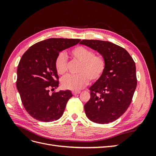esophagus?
Instances as JSON below:
<instances>
[{
  "label": "esophagus",
  "mask_w": 156,
  "mask_h": 156,
  "mask_svg": "<svg viewBox=\"0 0 156 156\" xmlns=\"http://www.w3.org/2000/svg\"><path fill=\"white\" fill-rule=\"evenodd\" d=\"M80 91H77V92H75V91H73V92H72V94H73V95H77V94H80Z\"/></svg>",
  "instance_id": "1"
}]
</instances>
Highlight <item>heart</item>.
Listing matches in <instances>:
<instances>
[{
	"mask_svg": "<svg viewBox=\"0 0 156 156\" xmlns=\"http://www.w3.org/2000/svg\"><path fill=\"white\" fill-rule=\"evenodd\" d=\"M72 58L80 63L77 75H68L61 81L63 88L72 91H79L89 82L100 79L105 72L106 62L100 55H94V52L83 46H77L71 51ZM56 72L61 75L68 72L66 55L60 53L55 61Z\"/></svg>",
	"mask_w": 156,
	"mask_h": 156,
	"instance_id": "heart-1",
	"label": "heart"
}]
</instances>
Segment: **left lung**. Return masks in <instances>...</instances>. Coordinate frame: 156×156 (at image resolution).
Segmentation results:
<instances>
[{
  "label": "left lung",
  "mask_w": 156,
  "mask_h": 156,
  "mask_svg": "<svg viewBox=\"0 0 156 156\" xmlns=\"http://www.w3.org/2000/svg\"><path fill=\"white\" fill-rule=\"evenodd\" d=\"M79 44L97 51L106 62L102 76L89 88L86 115L98 124L110 123L123 115L131 102L137 83L135 63L125 49L110 41L83 40Z\"/></svg>",
  "instance_id": "obj_1"
}]
</instances>
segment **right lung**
Here are the masks:
<instances>
[{
    "label": "right lung",
    "instance_id": "1",
    "mask_svg": "<svg viewBox=\"0 0 156 156\" xmlns=\"http://www.w3.org/2000/svg\"><path fill=\"white\" fill-rule=\"evenodd\" d=\"M80 39L49 38L32 45L23 54L17 71V90L27 112L41 122H53L63 115L70 90L49 94L58 87L55 61L59 53L77 44Z\"/></svg>",
    "mask_w": 156,
    "mask_h": 156
}]
</instances>
